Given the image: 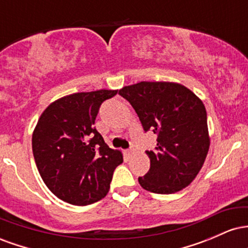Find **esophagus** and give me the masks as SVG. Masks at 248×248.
<instances>
[{
    "instance_id": "34e87169",
    "label": "esophagus",
    "mask_w": 248,
    "mask_h": 248,
    "mask_svg": "<svg viewBox=\"0 0 248 248\" xmlns=\"http://www.w3.org/2000/svg\"><path fill=\"white\" fill-rule=\"evenodd\" d=\"M124 154H126L127 157H130V156H132L134 154V149H128V150H126V152H124Z\"/></svg>"
}]
</instances>
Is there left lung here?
<instances>
[{"mask_svg": "<svg viewBox=\"0 0 248 248\" xmlns=\"http://www.w3.org/2000/svg\"><path fill=\"white\" fill-rule=\"evenodd\" d=\"M140 119L144 132L157 134L148 152L150 169L139 183L147 191L169 195L196 178L210 147L206 109L201 99L177 82L141 81L119 91Z\"/></svg>", "mask_w": 248, "mask_h": 248, "instance_id": "8db88e82", "label": "left lung"}]
</instances>
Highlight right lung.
<instances>
[{"mask_svg":"<svg viewBox=\"0 0 248 248\" xmlns=\"http://www.w3.org/2000/svg\"><path fill=\"white\" fill-rule=\"evenodd\" d=\"M116 90L70 94L42 113L32 134L37 169L53 195L72 205L95 203L107 195L115 168L124 162L95 129L101 104Z\"/></svg>","mask_w":248,"mask_h":248,"instance_id":"add662e5","label":"right lung"}]
</instances>
